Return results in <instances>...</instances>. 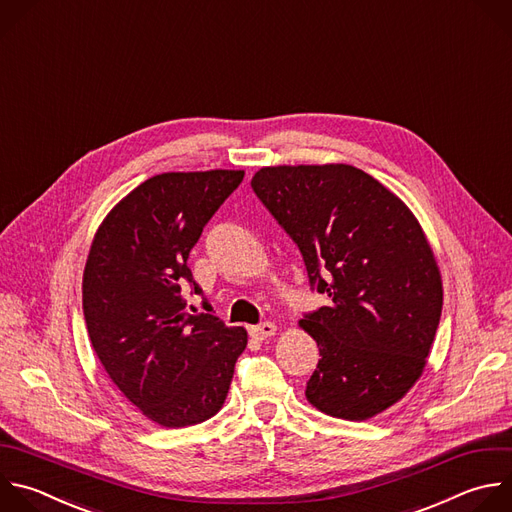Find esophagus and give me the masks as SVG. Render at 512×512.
<instances>
[{
  "label": "esophagus",
  "mask_w": 512,
  "mask_h": 512,
  "mask_svg": "<svg viewBox=\"0 0 512 512\" xmlns=\"http://www.w3.org/2000/svg\"><path fill=\"white\" fill-rule=\"evenodd\" d=\"M251 335L255 337V339H267V337H271V335H275V331H277V327H275V323H271V321H263V323H259V325H253L251 329Z\"/></svg>",
  "instance_id": "34e87169"
}]
</instances>
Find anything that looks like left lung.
I'll use <instances>...</instances> for the list:
<instances>
[{
    "instance_id": "1",
    "label": "left lung",
    "mask_w": 512,
    "mask_h": 512,
    "mask_svg": "<svg viewBox=\"0 0 512 512\" xmlns=\"http://www.w3.org/2000/svg\"><path fill=\"white\" fill-rule=\"evenodd\" d=\"M251 187L297 245L329 305L303 315L321 360L305 396L321 412L368 420L422 376L442 313V281L410 209L350 164L265 166Z\"/></svg>"
}]
</instances>
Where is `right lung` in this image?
Returning <instances> with one entry per match:
<instances>
[{
    "instance_id": "obj_1",
    "label": "right lung",
    "mask_w": 512,
    "mask_h": 512,
    "mask_svg": "<svg viewBox=\"0 0 512 512\" xmlns=\"http://www.w3.org/2000/svg\"><path fill=\"white\" fill-rule=\"evenodd\" d=\"M243 177L156 175L108 213L90 247L82 307L92 348L118 390L164 428L215 416L247 346L243 327L185 311V287L203 293L189 253Z\"/></svg>"
}]
</instances>
